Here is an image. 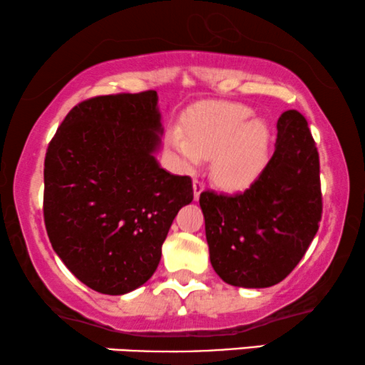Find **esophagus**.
Segmentation results:
<instances>
[{
  "label": "esophagus",
  "instance_id": "obj_1",
  "mask_svg": "<svg viewBox=\"0 0 365 365\" xmlns=\"http://www.w3.org/2000/svg\"><path fill=\"white\" fill-rule=\"evenodd\" d=\"M192 189H194V200H200V194L205 191V184H202L200 179H194L192 181Z\"/></svg>",
  "mask_w": 365,
  "mask_h": 365
}]
</instances>
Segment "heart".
I'll return each instance as SVG.
<instances>
[{"mask_svg": "<svg viewBox=\"0 0 365 365\" xmlns=\"http://www.w3.org/2000/svg\"><path fill=\"white\" fill-rule=\"evenodd\" d=\"M253 108L241 103H211L192 110L182 130L165 134V148L182 171L212 159V178L220 186L245 189L262 176L269 153L267 122L253 119Z\"/></svg>", "mask_w": 365, "mask_h": 365, "instance_id": "obj_1", "label": "heart"}]
</instances>
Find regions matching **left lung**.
<instances>
[{"label": "left lung", "mask_w": 365, "mask_h": 365, "mask_svg": "<svg viewBox=\"0 0 365 365\" xmlns=\"http://www.w3.org/2000/svg\"><path fill=\"white\" fill-rule=\"evenodd\" d=\"M277 129L275 153L245 192L200 196L211 264L233 287L280 283L319 231L320 163L309 124L300 112L287 110Z\"/></svg>", "instance_id": "1"}]
</instances>
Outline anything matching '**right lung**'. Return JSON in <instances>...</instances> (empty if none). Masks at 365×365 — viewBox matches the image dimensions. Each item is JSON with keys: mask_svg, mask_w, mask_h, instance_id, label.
<instances>
[{"mask_svg": "<svg viewBox=\"0 0 365 365\" xmlns=\"http://www.w3.org/2000/svg\"><path fill=\"white\" fill-rule=\"evenodd\" d=\"M158 93L93 97L67 113L45 155L43 216L55 253L88 288L124 295L160 262L174 217L192 201L189 176L154 158Z\"/></svg>", "mask_w": 365, "mask_h": 365, "instance_id": "obj_1", "label": "right lung"}]
</instances>
